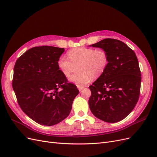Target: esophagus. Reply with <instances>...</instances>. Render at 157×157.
Instances as JSON below:
<instances>
[{"label": "esophagus", "instance_id": "obj_1", "mask_svg": "<svg viewBox=\"0 0 157 157\" xmlns=\"http://www.w3.org/2000/svg\"><path fill=\"white\" fill-rule=\"evenodd\" d=\"M77 88L79 90V91H81L82 89H84V87L83 86H81V85H77Z\"/></svg>", "mask_w": 157, "mask_h": 157}]
</instances>
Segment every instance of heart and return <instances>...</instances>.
<instances>
[{
  "mask_svg": "<svg viewBox=\"0 0 157 157\" xmlns=\"http://www.w3.org/2000/svg\"><path fill=\"white\" fill-rule=\"evenodd\" d=\"M68 57L61 56L58 58V66L65 77H68L78 65V72L73 74L69 80L77 85H85L91 81L92 78H98L105 73L109 57L104 49L78 47L68 52Z\"/></svg>",
  "mask_w": 157,
  "mask_h": 157,
  "instance_id": "1",
  "label": "heart"
}]
</instances>
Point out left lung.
<instances>
[{"instance_id":"obj_1","label":"left lung","mask_w":157,"mask_h":157,"mask_svg":"<svg viewBox=\"0 0 157 157\" xmlns=\"http://www.w3.org/2000/svg\"><path fill=\"white\" fill-rule=\"evenodd\" d=\"M93 47L105 50L109 63L106 71L89 88V107L95 117L107 122L126 118L139 99L141 71L134 50L124 42L105 39Z\"/></svg>"}]
</instances>
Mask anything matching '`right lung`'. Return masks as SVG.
<instances>
[{
  "label": "right lung",
  "mask_w": 157,
  "mask_h": 157,
  "mask_svg": "<svg viewBox=\"0 0 157 157\" xmlns=\"http://www.w3.org/2000/svg\"><path fill=\"white\" fill-rule=\"evenodd\" d=\"M64 48L36 46L18 58L13 68L12 87L19 105L32 120L55 125L67 117L79 91L58 66Z\"/></svg>",
  "instance_id": "add662e5"
}]
</instances>
